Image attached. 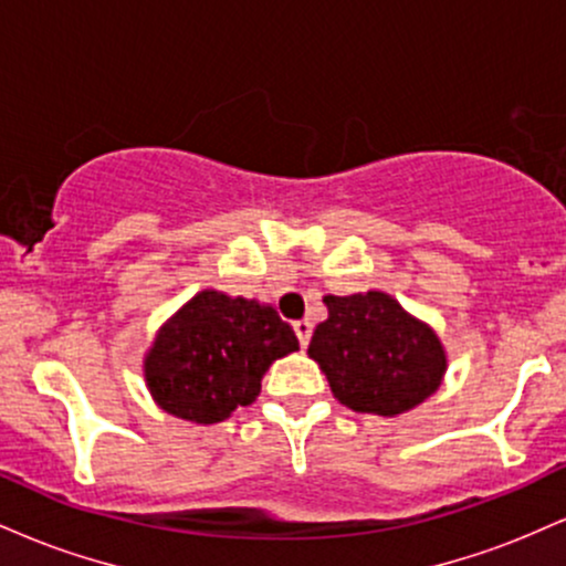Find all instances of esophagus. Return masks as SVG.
<instances>
[{"label": "esophagus", "instance_id": "1", "mask_svg": "<svg viewBox=\"0 0 566 566\" xmlns=\"http://www.w3.org/2000/svg\"><path fill=\"white\" fill-rule=\"evenodd\" d=\"M292 329H295V335H297V340H301V346L303 348L308 346V340H311V322L308 319L295 322V324H292Z\"/></svg>", "mask_w": 566, "mask_h": 566}]
</instances>
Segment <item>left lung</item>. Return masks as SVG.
<instances>
[{
    "label": "left lung",
    "mask_w": 566,
    "mask_h": 566,
    "mask_svg": "<svg viewBox=\"0 0 566 566\" xmlns=\"http://www.w3.org/2000/svg\"><path fill=\"white\" fill-rule=\"evenodd\" d=\"M324 305L327 319L316 324L308 356L327 375L340 405L394 418L441 386L444 346L391 295L378 290L324 295Z\"/></svg>",
    "instance_id": "8db88e82"
}]
</instances>
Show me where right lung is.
Listing matches in <instances>:
<instances>
[{
	"label": "right lung",
	"mask_w": 566,
	"mask_h": 566,
	"mask_svg": "<svg viewBox=\"0 0 566 566\" xmlns=\"http://www.w3.org/2000/svg\"><path fill=\"white\" fill-rule=\"evenodd\" d=\"M297 348L271 305L201 290L154 337L143 373L165 412L212 426L252 405L265 369Z\"/></svg>",
	"instance_id": "1"
}]
</instances>
